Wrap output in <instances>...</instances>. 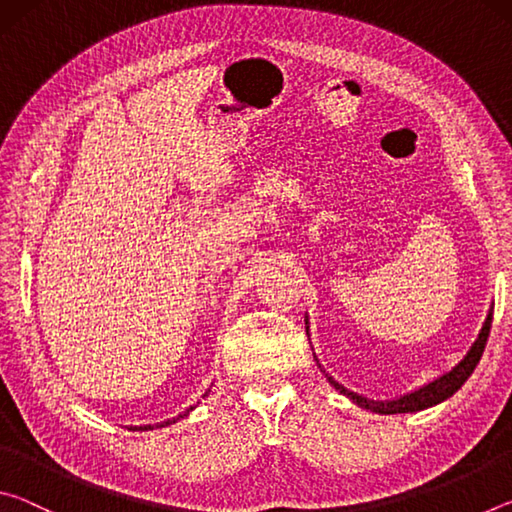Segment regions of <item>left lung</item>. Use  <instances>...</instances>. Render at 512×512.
<instances>
[{"instance_id": "obj_1", "label": "left lung", "mask_w": 512, "mask_h": 512, "mask_svg": "<svg viewBox=\"0 0 512 512\" xmlns=\"http://www.w3.org/2000/svg\"><path fill=\"white\" fill-rule=\"evenodd\" d=\"M490 325H492V314H488V318H485L479 339L474 341L470 352L465 354V359H463L461 363H458V366H454L452 370L445 372V375L438 377L436 381H431V384L422 386L420 391H415V393H409V395L400 397V400H393V402L366 400V397L354 395V393L348 391V388H343L341 384H336V381H334L332 377H327V379L332 381L336 391H341L343 395H348L352 402H357L359 406H363V409H370V411H375V413H388V415H393V413H413V411L429 409V406L443 402V400H447V397H452V395L458 391V388H461V386L465 384L467 377L472 375L474 368H476V363H479L481 354H483V350H485V343H488Z\"/></svg>"}]
</instances>
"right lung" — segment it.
Returning <instances> with one entry per match:
<instances>
[{"instance_id":"obj_1","label":"right lung","mask_w":512,"mask_h":512,"mask_svg":"<svg viewBox=\"0 0 512 512\" xmlns=\"http://www.w3.org/2000/svg\"><path fill=\"white\" fill-rule=\"evenodd\" d=\"M189 411H192V409H189ZM187 411V413H189ZM180 418H183V415H180ZM164 424H169V422H164ZM164 424H160V427H164ZM140 429H153V427H140Z\"/></svg>"}]
</instances>
